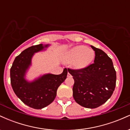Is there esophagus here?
I'll list each match as a JSON object with an SVG mask.
<instances>
[{
  "label": "esophagus",
  "instance_id": "34e87169",
  "mask_svg": "<svg viewBox=\"0 0 130 130\" xmlns=\"http://www.w3.org/2000/svg\"><path fill=\"white\" fill-rule=\"evenodd\" d=\"M68 76L69 77V76H71V74H70V73L69 72H68Z\"/></svg>",
  "mask_w": 130,
  "mask_h": 130
}]
</instances>
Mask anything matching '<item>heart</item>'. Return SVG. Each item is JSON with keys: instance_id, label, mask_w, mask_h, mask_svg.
<instances>
[{"instance_id": "1", "label": "heart", "mask_w": 130, "mask_h": 130, "mask_svg": "<svg viewBox=\"0 0 130 130\" xmlns=\"http://www.w3.org/2000/svg\"><path fill=\"white\" fill-rule=\"evenodd\" d=\"M95 58V52L85 46H77L71 49L65 57L67 63L73 62L76 69H83L89 66Z\"/></svg>"}]
</instances>
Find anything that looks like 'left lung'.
Wrapping results in <instances>:
<instances>
[{
  "instance_id": "left-lung-1",
  "label": "left lung",
  "mask_w": 130,
  "mask_h": 130,
  "mask_svg": "<svg viewBox=\"0 0 130 130\" xmlns=\"http://www.w3.org/2000/svg\"><path fill=\"white\" fill-rule=\"evenodd\" d=\"M95 53L94 63L86 68L68 71L74 79L73 96L87 108L100 106L110 98L116 87V72L111 59L103 51L91 46Z\"/></svg>"
}]
</instances>
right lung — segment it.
Listing matches in <instances>:
<instances>
[{"label": "right lung", "instance_id": "obj_1", "mask_svg": "<svg viewBox=\"0 0 130 130\" xmlns=\"http://www.w3.org/2000/svg\"><path fill=\"white\" fill-rule=\"evenodd\" d=\"M50 44H40L28 47L18 56L10 69V79L16 96L28 106L40 109L54 100L57 90L67 78V68L59 75L45 74L32 81L26 79V74L32 63L34 54L45 50Z\"/></svg>", "mask_w": 130, "mask_h": 130}]
</instances>
